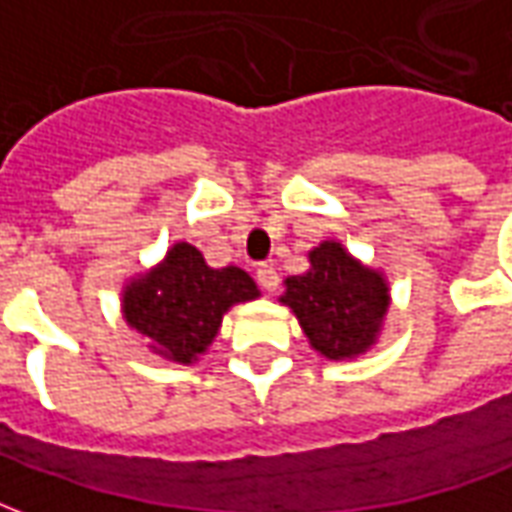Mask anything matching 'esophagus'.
<instances>
[{"instance_id": "esophagus-1", "label": "esophagus", "mask_w": 512, "mask_h": 512, "mask_svg": "<svg viewBox=\"0 0 512 512\" xmlns=\"http://www.w3.org/2000/svg\"><path fill=\"white\" fill-rule=\"evenodd\" d=\"M257 282H260V288L263 290H277L279 288V274H277V268L271 266V263H260L257 266Z\"/></svg>"}]
</instances>
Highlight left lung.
I'll list each match as a JSON object with an SVG mask.
<instances>
[{"label": "left lung", "instance_id": "8db88e82", "mask_svg": "<svg viewBox=\"0 0 512 512\" xmlns=\"http://www.w3.org/2000/svg\"><path fill=\"white\" fill-rule=\"evenodd\" d=\"M285 285L282 301L326 359H351L373 345L389 307V290L381 274L356 263L343 246L323 241L310 252V271Z\"/></svg>", "mask_w": 512, "mask_h": 512}]
</instances>
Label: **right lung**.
<instances>
[{
  "instance_id": "right-lung-1",
  "label": "right lung",
  "mask_w": 512,
  "mask_h": 512,
  "mask_svg": "<svg viewBox=\"0 0 512 512\" xmlns=\"http://www.w3.org/2000/svg\"><path fill=\"white\" fill-rule=\"evenodd\" d=\"M257 296L241 268H211L191 244H175L167 260L123 293L128 326L150 340L156 354L191 362L213 343L222 315Z\"/></svg>"
}]
</instances>
